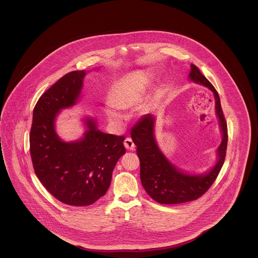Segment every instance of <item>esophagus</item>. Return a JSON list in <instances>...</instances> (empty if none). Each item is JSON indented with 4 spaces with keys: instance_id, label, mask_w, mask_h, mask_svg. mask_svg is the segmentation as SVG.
Segmentation results:
<instances>
[{
    "instance_id": "obj_1",
    "label": "esophagus",
    "mask_w": 258,
    "mask_h": 258,
    "mask_svg": "<svg viewBox=\"0 0 258 258\" xmlns=\"http://www.w3.org/2000/svg\"><path fill=\"white\" fill-rule=\"evenodd\" d=\"M123 145L127 150H135V143L132 140V138H125V140L123 141Z\"/></svg>"
}]
</instances>
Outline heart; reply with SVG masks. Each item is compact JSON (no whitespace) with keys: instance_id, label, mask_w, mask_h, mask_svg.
I'll return each instance as SVG.
<instances>
[{"instance_id":"b5f03b06","label":"heart","mask_w":258,"mask_h":258,"mask_svg":"<svg viewBox=\"0 0 258 258\" xmlns=\"http://www.w3.org/2000/svg\"><path fill=\"white\" fill-rule=\"evenodd\" d=\"M152 79L151 74L141 70L131 72L117 79L111 86L108 102L104 107L108 120L116 124L123 123V114L121 109L130 108L140 102L147 93ZM150 106L151 101L145 99L139 104V110L147 111Z\"/></svg>"}]
</instances>
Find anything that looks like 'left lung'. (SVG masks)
<instances>
[{
  "mask_svg": "<svg viewBox=\"0 0 258 258\" xmlns=\"http://www.w3.org/2000/svg\"><path fill=\"white\" fill-rule=\"evenodd\" d=\"M188 79L213 92L222 139L217 150L215 165L206 173L191 174L177 167L161 152L155 138L156 117L147 114L140 119L131 132L140 160V179L148 195L160 204H179L196 200L203 196L215 182L225 159L228 139L227 125L219 94L195 64L190 66Z\"/></svg>",
  "mask_w": 258,
  "mask_h": 258,
  "instance_id": "left-lung-1",
  "label": "left lung"
}]
</instances>
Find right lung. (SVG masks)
I'll list each match as a JSON object with an SVG mask.
<instances>
[{
    "mask_svg": "<svg viewBox=\"0 0 258 258\" xmlns=\"http://www.w3.org/2000/svg\"><path fill=\"white\" fill-rule=\"evenodd\" d=\"M86 71L63 75L39 98L33 112L30 151L40 183L59 201L71 206H88L103 197L112 172L125 153L123 136L103 134L92 117L82 119L83 136L63 141L56 132L62 109L81 98Z\"/></svg>",
    "mask_w": 258,
    "mask_h": 258,
    "instance_id": "obj_1",
    "label": "right lung"
}]
</instances>
